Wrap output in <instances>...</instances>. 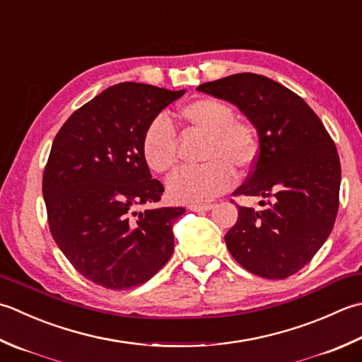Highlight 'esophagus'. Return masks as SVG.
Masks as SVG:
<instances>
[{"label":"esophagus","instance_id":"1","mask_svg":"<svg viewBox=\"0 0 362 362\" xmlns=\"http://www.w3.org/2000/svg\"><path fill=\"white\" fill-rule=\"evenodd\" d=\"M215 205L214 204H193V205H188V209L191 211H209L214 209Z\"/></svg>","mask_w":362,"mask_h":362}]
</instances>
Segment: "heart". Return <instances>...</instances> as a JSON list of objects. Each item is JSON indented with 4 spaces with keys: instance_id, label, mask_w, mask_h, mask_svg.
I'll list each match as a JSON object with an SVG mask.
<instances>
[{
    "instance_id": "1",
    "label": "heart",
    "mask_w": 362,
    "mask_h": 362,
    "mask_svg": "<svg viewBox=\"0 0 362 362\" xmlns=\"http://www.w3.org/2000/svg\"><path fill=\"white\" fill-rule=\"evenodd\" d=\"M180 119L191 130L205 134L199 168H185L169 177L168 193L177 202L205 204L232 187L235 171L246 173L257 157V134L245 120H237L228 103L211 97L182 106ZM141 153L148 169L168 174L177 166V138L168 119L157 116L146 127Z\"/></svg>"
}]
</instances>
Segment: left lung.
Instances as JSON below:
<instances>
[{
  "label": "left lung",
  "instance_id": "left-lung-1",
  "mask_svg": "<svg viewBox=\"0 0 362 362\" xmlns=\"http://www.w3.org/2000/svg\"><path fill=\"white\" fill-rule=\"evenodd\" d=\"M197 90L233 103L256 127L259 155L233 196H259L260 210L240 207L226 233L240 265L262 278L286 279L327 242L339 210L341 161L310 106L278 81L235 74Z\"/></svg>",
  "mask_w": 362,
  "mask_h": 362
}]
</instances>
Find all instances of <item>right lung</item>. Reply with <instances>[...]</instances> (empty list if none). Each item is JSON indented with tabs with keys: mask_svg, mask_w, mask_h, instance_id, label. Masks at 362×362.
Masks as SVG:
<instances>
[{
	"mask_svg": "<svg viewBox=\"0 0 362 362\" xmlns=\"http://www.w3.org/2000/svg\"><path fill=\"white\" fill-rule=\"evenodd\" d=\"M185 94L119 83L70 116L53 141L42 193L56 245L84 278L111 290L144 284L174 251L173 223L183 207L161 199L141 153L146 127Z\"/></svg>",
	"mask_w": 362,
	"mask_h": 362,
	"instance_id": "obj_1",
	"label": "right lung"
}]
</instances>
